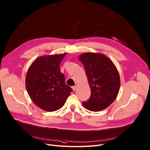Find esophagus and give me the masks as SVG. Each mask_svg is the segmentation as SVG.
I'll list each match as a JSON object with an SVG mask.
<instances>
[{
	"label": "esophagus",
	"mask_w": 150,
	"mask_h": 150,
	"mask_svg": "<svg viewBox=\"0 0 150 150\" xmlns=\"http://www.w3.org/2000/svg\"><path fill=\"white\" fill-rule=\"evenodd\" d=\"M72 89H73V91H75V90L76 89V88H77V86H72Z\"/></svg>",
	"instance_id": "1"
}]
</instances>
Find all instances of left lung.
Listing matches in <instances>:
<instances>
[{
	"instance_id": "8db88e82",
	"label": "left lung",
	"mask_w": 150,
	"mask_h": 150,
	"mask_svg": "<svg viewBox=\"0 0 150 150\" xmlns=\"http://www.w3.org/2000/svg\"><path fill=\"white\" fill-rule=\"evenodd\" d=\"M84 66L91 95L83 105L90 111L99 112L115 100L121 81L117 69L112 61L103 54L87 52L78 57Z\"/></svg>"
}]
</instances>
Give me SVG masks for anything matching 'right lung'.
<instances>
[{"mask_svg":"<svg viewBox=\"0 0 150 150\" xmlns=\"http://www.w3.org/2000/svg\"><path fill=\"white\" fill-rule=\"evenodd\" d=\"M66 53L39 57L29 67L25 79L27 92L33 103L47 112L62 108L72 89L65 83L59 64Z\"/></svg>","mask_w":150,"mask_h":150,"instance_id":"right-lung-1","label":"right lung"}]
</instances>
